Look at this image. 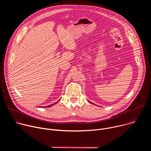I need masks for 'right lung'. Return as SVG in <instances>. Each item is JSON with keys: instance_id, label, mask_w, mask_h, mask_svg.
<instances>
[{"instance_id": "1", "label": "right lung", "mask_w": 151, "mask_h": 151, "mask_svg": "<svg viewBox=\"0 0 151 151\" xmlns=\"http://www.w3.org/2000/svg\"><path fill=\"white\" fill-rule=\"evenodd\" d=\"M54 104H51V105H50V106H46L47 107H50V106H52V105H54Z\"/></svg>"}]
</instances>
